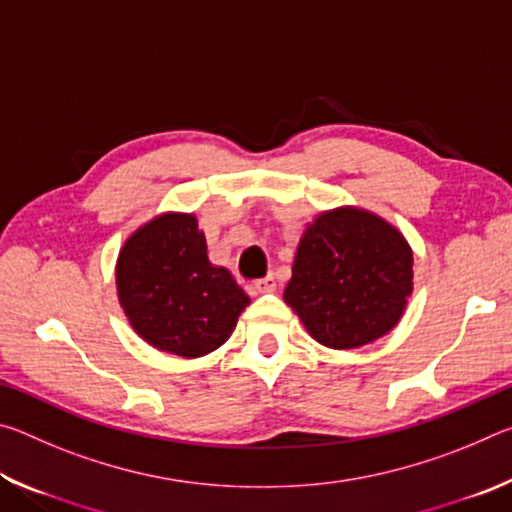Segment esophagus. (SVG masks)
Returning <instances> with one entry per match:
<instances>
[{
  "mask_svg": "<svg viewBox=\"0 0 512 512\" xmlns=\"http://www.w3.org/2000/svg\"><path fill=\"white\" fill-rule=\"evenodd\" d=\"M275 287H277L275 275H266L264 280H257L255 282V291L257 293H271V291H275Z\"/></svg>",
  "mask_w": 512,
  "mask_h": 512,
  "instance_id": "obj_1",
  "label": "esophagus"
}]
</instances>
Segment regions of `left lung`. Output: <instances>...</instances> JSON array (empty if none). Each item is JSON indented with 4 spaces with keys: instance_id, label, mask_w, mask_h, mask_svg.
Here are the masks:
<instances>
[{
    "instance_id": "1",
    "label": "left lung",
    "mask_w": 512,
    "mask_h": 512,
    "mask_svg": "<svg viewBox=\"0 0 512 512\" xmlns=\"http://www.w3.org/2000/svg\"><path fill=\"white\" fill-rule=\"evenodd\" d=\"M413 293V250L400 230L359 207L318 214L302 232L284 302L311 339L354 350L400 323Z\"/></svg>"
}]
</instances>
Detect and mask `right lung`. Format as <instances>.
<instances>
[{"instance_id": "right-lung-1", "label": "right lung", "mask_w": 512, "mask_h": 512, "mask_svg": "<svg viewBox=\"0 0 512 512\" xmlns=\"http://www.w3.org/2000/svg\"><path fill=\"white\" fill-rule=\"evenodd\" d=\"M117 296L128 323L155 350L196 359L230 339L250 298L207 257L194 214L164 212L137 228L117 257Z\"/></svg>"}]
</instances>
